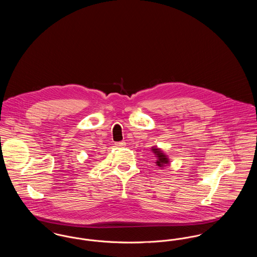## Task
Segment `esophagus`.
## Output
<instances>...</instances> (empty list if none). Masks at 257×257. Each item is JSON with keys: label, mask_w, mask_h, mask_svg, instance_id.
Returning <instances> with one entry per match:
<instances>
[{"label": "esophagus", "mask_w": 257, "mask_h": 257, "mask_svg": "<svg viewBox=\"0 0 257 257\" xmlns=\"http://www.w3.org/2000/svg\"><path fill=\"white\" fill-rule=\"evenodd\" d=\"M125 145H126V144H125V142H118V143H116V144H115V146L118 147H125Z\"/></svg>", "instance_id": "esophagus-1"}]
</instances>
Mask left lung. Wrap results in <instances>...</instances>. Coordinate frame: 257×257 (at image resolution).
<instances>
[{
	"label": "left lung",
	"mask_w": 257,
	"mask_h": 257,
	"mask_svg": "<svg viewBox=\"0 0 257 257\" xmlns=\"http://www.w3.org/2000/svg\"><path fill=\"white\" fill-rule=\"evenodd\" d=\"M152 152L155 154V157H156V165L159 167V168H164L166 167L167 165L170 164V159L168 158V156L160 149L158 147H153L151 148Z\"/></svg>",
	"instance_id": "obj_1"
}]
</instances>
